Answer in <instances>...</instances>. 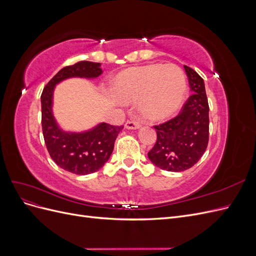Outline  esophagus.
<instances>
[{
	"label": "esophagus",
	"instance_id": "esophagus-1",
	"mask_svg": "<svg viewBox=\"0 0 256 256\" xmlns=\"http://www.w3.org/2000/svg\"><path fill=\"white\" fill-rule=\"evenodd\" d=\"M125 126L127 129H138L141 127V122L138 120H127Z\"/></svg>",
	"mask_w": 256,
	"mask_h": 256
}]
</instances>
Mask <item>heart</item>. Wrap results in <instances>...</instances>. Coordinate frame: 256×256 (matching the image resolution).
Instances as JSON below:
<instances>
[{
	"label": "heart",
	"instance_id": "heart-1",
	"mask_svg": "<svg viewBox=\"0 0 256 256\" xmlns=\"http://www.w3.org/2000/svg\"><path fill=\"white\" fill-rule=\"evenodd\" d=\"M186 78L175 65H148L127 69L114 81L113 90L124 100L141 98L140 109L150 120H164L180 108Z\"/></svg>",
	"mask_w": 256,
	"mask_h": 256
}]
</instances>
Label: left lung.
Segmentation results:
<instances>
[{
    "label": "left lung",
    "instance_id": "8db88e82",
    "mask_svg": "<svg viewBox=\"0 0 256 256\" xmlns=\"http://www.w3.org/2000/svg\"><path fill=\"white\" fill-rule=\"evenodd\" d=\"M191 96L175 118L154 125L157 141L147 154L154 166L168 172L186 171L205 152L209 140V106L204 80L184 65Z\"/></svg>",
    "mask_w": 256,
    "mask_h": 256
}]
</instances>
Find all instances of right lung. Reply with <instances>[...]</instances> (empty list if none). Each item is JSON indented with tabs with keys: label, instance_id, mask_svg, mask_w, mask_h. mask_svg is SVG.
Masks as SVG:
<instances>
[{
	"label": "right lung",
	"instance_id": "add662e5",
	"mask_svg": "<svg viewBox=\"0 0 256 256\" xmlns=\"http://www.w3.org/2000/svg\"><path fill=\"white\" fill-rule=\"evenodd\" d=\"M100 66V63L81 60L62 68L47 83L42 94V126L48 152L60 168L76 175L94 173L102 168L109 160L116 138L124 126L102 122L88 132H64L52 115L53 88L62 80L72 76L96 78L102 72Z\"/></svg>",
	"mask_w": 256,
	"mask_h": 256
}]
</instances>
